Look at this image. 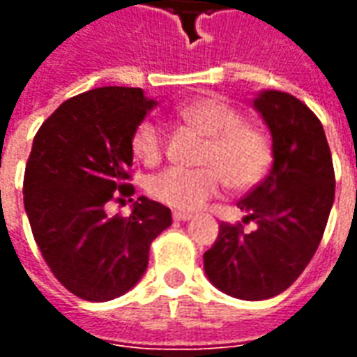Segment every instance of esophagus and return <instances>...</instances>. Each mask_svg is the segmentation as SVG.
I'll return each mask as SVG.
<instances>
[{
	"instance_id": "34e87169",
	"label": "esophagus",
	"mask_w": 357,
	"mask_h": 357,
	"mask_svg": "<svg viewBox=\"0 0 357 357\" xmlns=\"http://www.w3.org/2000/svg\"><path fill=\"white\" fill-rule=\"evenodd\" d=\"M172 216H174L176 222H187V220H191V218H193L189 212H174Z\"/></svg>"
}]
</instances>
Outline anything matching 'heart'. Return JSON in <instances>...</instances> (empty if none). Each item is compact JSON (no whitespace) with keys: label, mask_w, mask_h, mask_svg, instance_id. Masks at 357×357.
I'll list each match as a JSON object with an SVG mask.
<instances>
[{"label":"heart","mask_w":357,"mask_h":357,"mask_svg":"<svg viewBox=\"0 0 357 357\" xmlns=\"http://www.w3.org/2000/svg\"><path fill=\"white\" fill-rule=\"evenodd\" d=\"M178 118L206 137L197 164L201 168H168L151 178L149 193L170 208L193 212L218 195L224 183L233 191H247L266 176L271 164L268 135L245 122L243 112L220 97H197L181 105ZM166 141L160 128L141 122L132 133L133 156L145 164L160 162Z\"/></svg>","instance_id":"obj_1"}]
</instances>
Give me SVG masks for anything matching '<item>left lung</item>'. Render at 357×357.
<instances>
[{"instance_id":"obj_1","label":"left lung","mask_w":357,"mask_h":357,"mask_svg":"<svg viewBox=\"0 0 357 357\" xmlns=\"http://www.w3.org/2000/svg\"><path fill=\"white\" fill-rule=\"evenodd\" d=\"M273 139L269 176L239 202L245 222L220 224L204 252V271L220 291L243 300H266L289 289L321 243L335 201V170L319 118L284 91L255 99Z\"/></svg>"}]
</instances>
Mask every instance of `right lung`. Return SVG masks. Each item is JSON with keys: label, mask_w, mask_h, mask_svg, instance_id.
Instances as JSON below:
<instances>
[{"label": "right lung", "mask_w": 357, "mask_h": 357, "mask_svg": "<svg viewBox=\"0 0 357 357\" xmlns=\"http://www.w3.org/2000/svg\"><path fill=\"white\" fill-rule=\"evenodd\" d=\"M155 105L139 88L91 89L66 99L32 143L22 193L36 245L59 283L89 302L130 291L172 224L170 208L147 197L128 218L105 212L133 195L132 133Z\"/></svg>", "instance_id": "obj_1"}]
</instances>
